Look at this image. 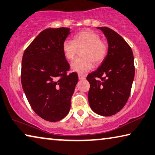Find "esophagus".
Returning a JSON list of instances; mask_svg holds the SVG:
<instances>
[{"label": "esophagus", "instance_id": "34e87169", "mask_svg": "<svg viewBox=\"0 0 155 155\" xmlns=\"http://www.w3.org/2000/svg\"><path fill=\"white\" fill-rule=\"evenodd\" d=\"M78 79H79V80H83V79H85V78L84 76H83L82 74H78Z\"/></svg>", "mask_w": 155, "mask_h": 155}]
</instances>
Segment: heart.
<instances>
[{"mask_svg": "<svg viewBox=\"0 0 155 155\" xmlns=\"http://www.w3.org/2000/svg\"><path fill=\"white\" fill-rule=\"evenodd\" d=\"M83 49L81 52L82 58H77L71 63V69L74 72L85 74L93 68L95 64L102 63L107 54V45L101 41L99 34L94 31H82L74 36L73 41L67 39L62 44V51L64 57L72 60L77 51Z\"/></svg>", "mask_w": 155, "mask_h": 155, "instance_id": "1", "label": "heart"}]
</instances>
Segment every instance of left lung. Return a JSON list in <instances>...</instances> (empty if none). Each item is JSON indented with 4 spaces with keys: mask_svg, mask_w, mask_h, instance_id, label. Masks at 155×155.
<instances>
[{
    "mask_svg": "<svg viewBox=\"0 0 155 155\" xmlns=\"http://www.w3.org/2000/svg\"><path fill=\"white\" fill-rule=\"evenodd\" d=\"M108 43L106 57L100 67L88 74V101L93 111L101 116L119 112L128 100L134 77L132 49L119 34L107 27L97 28Z\"/></svg>",
    "mask_w": 155,
    "mask_h": 155,
    "instance_id": "obj_1",
    "label": "left lung"
}]
</instances>
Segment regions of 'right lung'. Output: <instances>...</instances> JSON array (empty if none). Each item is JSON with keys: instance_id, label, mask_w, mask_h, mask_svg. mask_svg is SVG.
Wrapping results in <instances>:
<instances>
[{"instance_id": "add662e5", "label": "right lung", "mask_w": 155, "mask_h": 155, "mask_svg": "<svg viewBox=\"0 0 155 155\" xmlns=\"http://www.w3.org/2000/svg\"><path fill=\"white\" fill-rule=\"evenodd\" d=\"M70 34V28L46 29L23 56V91L36 114L48 121H58L67 116L78 82L77 74H67L70 65L62 51V44Z\"/></svg>"}]
</instances>
